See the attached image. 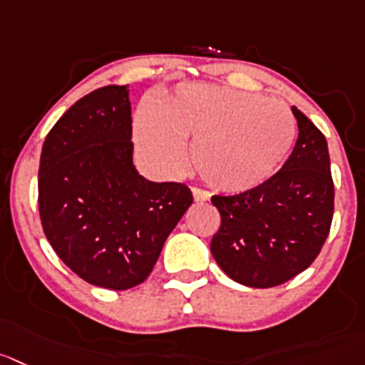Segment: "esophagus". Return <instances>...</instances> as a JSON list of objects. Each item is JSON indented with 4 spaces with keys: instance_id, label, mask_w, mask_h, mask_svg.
<instances>
[{
    "instance_id": "esophagus-1",
    "label": "esophagus",
    "mask_w": 365,
    "mask_h": 365,
    "mask_svg": "<svg viewBox=\"0 0 365 365\" xmlns=\"http://www.w3.org/2000/svg\"><path fill=\"white\" fill-rule=\"evenodd\" d=\"M192 193H193V200H195V202L202 204V202H207V200H210V193L204 192V190L193 188Z\"/></svg>"
}]
</instances>
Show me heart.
I'll use <instances>...</instances> for the list:
<instances>
[{
	"mask_svg": "<svg viewBox=\"0 0 365 365\" xmlns=\"http://www.w3.org/2000/svg\"><path fill=\"white\" fill-rule=\"evenodd\" d=\"M134 138L141 154L168 173L182 168V138H190L204 182L240 193L262 185L283 163L296 140V120L284 103L256 93L185 84L159 102V110L140 107Z\"/></svg>",
	"mask_w": 365,
	"mask_h": 365,
	"instance_id": "1",
	"label": "heart"
}]
</instances>
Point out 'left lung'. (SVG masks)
Segmentation results:
<instances>
[{"instance_id":"left-lung-1","label":"left lung","mask_w":365,"mask_h":365,"mask_svg":"<svg viewBox=\"0 0 365 365\" xmlns=\"http://www.w3.org/2000/svg\"><path fill=\"white\" fill-rule=\"evenodd\" d=\"M296 147L279 172L240 195L211 199L220 229L211 255L237 283L269 289L292 279L321 252L333 217V180L322 133L292 107Z\"/></svg>"}]
</instances>
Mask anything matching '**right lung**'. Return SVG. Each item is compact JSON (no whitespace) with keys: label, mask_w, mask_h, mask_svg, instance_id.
<instances>
[{"label":"right lung","mask_w":365,"mask_h":365,"mask_svg":"<svg viewBox=\"0 0 365 365\" xmlns=\"http://www.w3.org/2000/svg\"><path fill=\"white\" fill-rule=\"evenodd\" d=\"M130 123L127 86H106L58 118L41 152L39 213L48 242L76 276L110 290L147 279L193 202L185 185L140 175Z\"/></svg>","instance_id":"add662e5"}]
</instances>
